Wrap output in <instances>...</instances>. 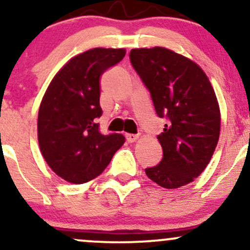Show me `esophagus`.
Masks as SVG:
<instances>
[{
  "instance_id": "1",
  "label": "esophagus",
  "mask_w": 250,
  "mask_h": 250,
  "mask_svg": "<svg viewBox=\"0 0 250 250\" xmlns=\"http://www.w3.org/2000/svg\"><path fill=\"white\" fill-rule=\"evenodd\" d=\"M125 139H127L128 142H135L137 139H139V136L137 135H134V134H125Z\"/></svg>"
}]
</instances>
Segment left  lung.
<instances>
[{
	"label": "left lung",
	"instance_id": "1",
	"mask_svg": "<svg viewBox=\"0 0 250 250\" xmlns=\"http://www.w3.org/2000/svg\"><path fill=\"white\" fill-rule=\"evenodd\" d=\"M130 61L156 114L168 119L157 135L162 161L146 174L163 188L188 185L205 170L219 142L221 113L213 85L197 63L168 48L131 49Z\"/></svg>",
	"mask_w": 250,
	"mask_h": 250
}]
</instances>
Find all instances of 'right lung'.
Returning a JSON list of instances; mask_svg holds the SVG:
<instances>
[{
    "label": "right lung",
    "instance_id": "right-lung-1",
    "mask_svg": "<svg viewBox=\"0 0 250 250\" xmlns=\"http://www.w3.org/2000/svg\"><path fill=\"white\" fill-rule=\"evenodd\" d=\"M125 55V48H93L74 56L56 73L40 104L37 139L43 159L67 182L99 176L122 147L121 134L102 135L97 117L100 79Z\"/></svg>",
    "mask_w": 250,
    "mask_h": 250
}]
</instances>
